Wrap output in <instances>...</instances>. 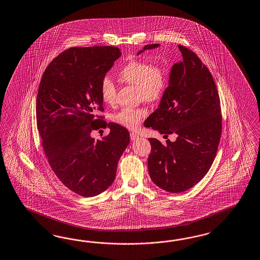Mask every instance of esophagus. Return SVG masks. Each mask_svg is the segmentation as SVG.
Returning a JSON list of instances; mask_svg holds the SVG:
<instances>
[{"instance_id":"obj_1","label":"esophagus","mask_w":260,"mask_h":260,"mask_svg":"<svg viewBox=\"0 0 260 260\" xmlns=\"http://www.w3.org/2000/svg\"><path fill=\"white\" fill-rule=\"evenodd\" d=\"M130 138H131V140H138V139L140 138V135L135 133V132H132V133H130Z\"/></svg>"}]
</instances>
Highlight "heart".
Segmentation results:
<instances>
[{
    "label": "heart",
    "mask_w": 260,
    "mask_h": 260,
    "mask_svg": "<svg viewBox=\"0 0 260 260\" xmlns=\"http://www.w3.org/2000/svg\"><path fill=\"white\" fill-rule=\"evenodd\" d=\"M120 80L138 87L140 100L156 102L166 92L168 74L165 68L151 65L145 61L133 59L128 61L119 71ZM116 85L112 79L105 76L100 84L102 100L107 105H112L116 98ZM145 107L123 108L113 115L114 121L128 129H135L147 116Z\"/></svg>",
    "instance_id": "b5f03b06"
}]
</instances>
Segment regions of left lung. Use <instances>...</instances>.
I'll return each mask as SVG.
<instances>
[{
	"mask_svg": "<svg viewBox=\"0 0 260 260\" xmlns=\"http://www.w3.org/2000/svg\"><path fill=\"white\" fill-rule=\"evenodd\" d=\"M159 44H148L145 50ZM183 60L175 63L159 107L144 126L177 139L162 144L149 139V174L160 188L172 193L186 191L205 177L217 154L221 135L219 93L207 66L192 51L178 45Z\"/></svg>",
	"mask_w": 260,
	"mask_h": 260,
	"instance_id": "8db88e82",
	"label": "left lung"
}]
</instances>
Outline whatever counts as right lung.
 I'll return each instance as SVG.
<instances>
[{"mask_svg": "<svg viewBox=\"0 0 260 260\" xmlns=\"http://www.w3.org/2000/svg\"><path fill=\"white\" fill-rule=\"evenodd\" d=\"M112 46L74 47L46 68L37 96V125L48 162L58 179L83 197L104 192L116 176L130 142L126 128L98 118L104 111L100 84L120 56ZM111 133L95 141L93 129Z\"/></svg>", "mask_w": 260, "mask_h": 260, "instance_id": "obj_1", "label": "right lung"}]
</instances>
